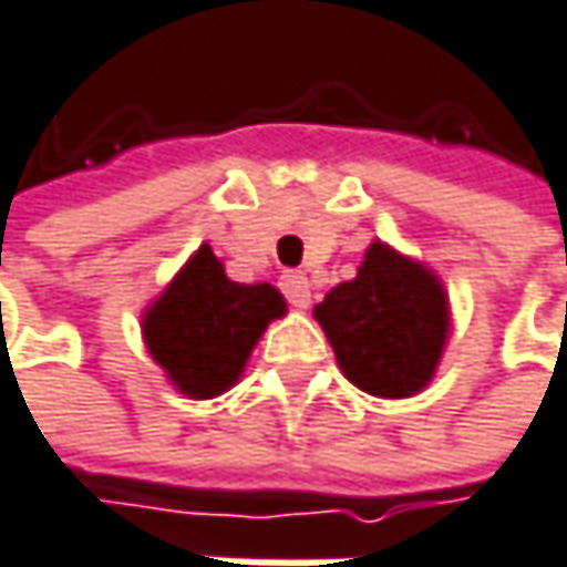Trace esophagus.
Here are the masks:
<instances>
[{"label": "esophagus", "mask_w": 567, "mask_h": 567, "mask_svg": "<svg viewBox=\"0 0 567 567\" xmlns=\"http://www.w3.org/2000/svg\"><path fill=\"white\" fill-rule=\"evenodd\" d=\"M282 291L295 308H308L311 305V282H308L305 272H285Z\"/></svg>", "instance_id": "34e87169"}]
</instances>
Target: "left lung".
Returning a JSON list of instances; mask_svg holds the SVG:
<instances>
[{
  "label": "left lung",
  "instance_id": "obj_1",
  "mask_svg": "<svg viewBox=\"0 0 567 567\" xmlns=\"http://www.w3.org/2000/svg\"><path fill=\"white\" fill-rule=\"evenodd\" d=\"M315 321L353 386L409 399L435 380L451 337V298L435 269L373 239L357 279L334 285L315 305Z\"/></svg>",
  "mask_w": 567,
  "mask_h": 567
}]
</instances>
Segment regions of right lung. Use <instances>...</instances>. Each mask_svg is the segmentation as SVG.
<instances>
[{"label":"right lung","instance_id":"right-lung-1","mask_svg":"<svg viewBox=\"0 0 567 567\" xmlns=\"http://www.w3.org/2000/svg\"><path fill=\"white\" fill-rule=\"evenodd\" d=\"M282 291L233 282L207 243L142 311V340L165 380L187 399H214L239 383L259 337L285 318Z\"/></svg>","mask_w":567,"mask_h":567}]
</instances>
